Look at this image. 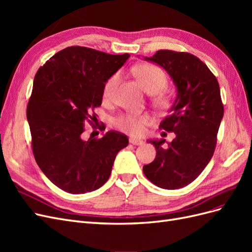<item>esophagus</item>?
<instances>
[{
    "label": "esophagus",
    "instance_id": "esophagus-1",
    "mask_svg": "<svg viewBox=\"0 0 252 252\" xmlns=\"http://www.w3.org/2000/svg\"><path fill=\"white\" fill-rule=\"evenodd\" d=\"M129 143L132 144V145H135V146H139V145H142L144 142L141 141V140H136V139L130 138V139H129Z\"/></svg>",
    "mask_w": 252,
    "mask_h": 252
}]
</instances>
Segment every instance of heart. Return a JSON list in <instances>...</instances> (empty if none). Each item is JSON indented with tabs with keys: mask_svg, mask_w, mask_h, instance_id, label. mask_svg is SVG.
I'll use <instances>...</instances> for the list:
<instances>
[{
	"mask_svg": "<svg viewBox=\"0 0 252 252\" xmlns=\"http://www.w3.org/2000/svg\"><path fill=\"white\" fill-rule=\"evenodd\" d=\"M132 72L134 77L138 79L142 88L148 94H155L161 93L167 86V78L165 73L154 65L142 64L135 66ZM121 81V74L119 72L113 73L105 82L103 87V97L105 100L110 98L116 94L118 86ZM167 97L162 94H158L156 98V103L158 106H165L167 104ZM148 122V118L143 114L136 113H126L119 117L116 120V125L125 132H128L133 135H139L143 133L144 126Z\"/></svg>",
	"mask_w": 252,
	"mask_h": 252,
	"instance_id": "1",
	"label": "heart"
}]
</instances>
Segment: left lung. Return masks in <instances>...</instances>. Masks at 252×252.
Listing matches in <instances>:
<instances>
[{
	"label": "left lung",
	"mask_w": 252,
	"mask_h": 252,
	"mask_svg": "<svg viewBox=\"0 0 252 252\" xmlns=\"http://www.w3.org/2000/svg\"><path fill=\"white\" fill-rule=\"evenodd\" d=\"M144 60L169 74L177 96L169 116L159 124L175 138L167 148L162 147L164 139L147 141L156 147L157 156L143 171L159 188L179 189L199 177L215 152L224 116L220 86L209 68L188 52L158 50Z\"/></svg>",
	"instance_id": "left-lung-1"
}]
</instances>
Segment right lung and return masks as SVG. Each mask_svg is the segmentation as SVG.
Masks as SVG:
<instances>
[{"mask_svg": "<svg viewBox=\"0 0 252 252\" xmlns=\"http://www.w3.org/2000/svg\"><path fill=\"white\" fill-rule=\"evenodd\" d=\"M128 53L109 55L87 47L59 51L37 70L27 106L33 156L43 173L72 194L94 191L110 177L128 138L118 131L83 139L91 112L102 104L103 87L125 64Z\"/></svg>", "mask_w": 252, "mask_h": 252, "instance_id": "add662e5", "label": "right lung"}]
</instances>
